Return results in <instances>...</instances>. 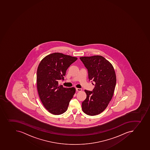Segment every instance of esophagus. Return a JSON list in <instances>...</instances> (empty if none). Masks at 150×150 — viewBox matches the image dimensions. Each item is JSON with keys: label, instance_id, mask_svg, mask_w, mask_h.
I'll return each instance as SVG.
<instances>
[{"label": "esophagus", "instance_id": "34e87169", "mask_svg": "<svg viewBox=\"0 0 150 150\" xmlns=\"http://www.w3.org/2000/svg\"><path fill=\"white\" fill-rule=\"evenodd\" d=\"M76 91L78 92L81 91V90H82V89L78 88H76Z\"/></svg>", "mask_w": 150, "mask_h": 150}]
</instances>
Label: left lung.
<instances>
[{"mask_svg":"<svg viewBox=\"0 0 150 150\" xmlns=\"http://www.w3.org/2000/svg\"><path fill=\"white\" fill-rule=\"evenodd\" d=\"M80 59L87 69L89 81L95 83L92 91L84 90L86 98L82 103V109L86 114L95 116L105 109L112 98L116 84V73L112 64L101 56Z\"/></svg>","mask_w":150,"mask_h":150,"instance_id":"obj_1","label":"left lung"}]
</instances>
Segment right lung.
<instances>
[{"instance_id":"add662e5","label":"right lung","mask_w":150,"mask_h":150,"mask_svg":"<svg viewBox=\"0 0 150 150\" xmlns=\"http://www.w3.org/2000/svg\"><path fill=\"white\" fill-rule=\"evenodd\" d=\"M77 60V57L53 53L42 60L37 70V87L43 105L52 114H62L67 110L70 100L75 93L74 87L59 86L64 80L66 71Z\"/></svg>"}]
</instances>
